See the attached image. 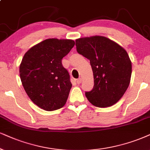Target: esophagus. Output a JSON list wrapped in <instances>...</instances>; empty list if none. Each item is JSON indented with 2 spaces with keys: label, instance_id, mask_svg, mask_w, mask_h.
Returning <instances> with one entry per match:
<instances>
[{
  "label": "esophagus",
  "instance_id": "esophagus-1",
  "mask_svg": "<svg viewBox=\"0 0 150 150\" xmlns=\"http://www.w3.org/2000/svg\"><path fill=\"white\" fill-rule=\"evenodd\" d=\"M76 82H77V84H80V83L81 82V78H79V79H77V81H76Z\"/></svg>",
  "mask_w": 150,
  "mask_h": 150
}]
</instances>
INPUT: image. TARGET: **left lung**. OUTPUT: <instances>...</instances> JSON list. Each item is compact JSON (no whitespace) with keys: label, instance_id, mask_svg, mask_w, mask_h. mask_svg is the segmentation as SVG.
<instances>
[{"label":"left lung","instance_id":"left-lung-1","mask_svg":"<svg viewBox=\"0 0 150 150\" xmlns=\"http://www.w3.org/2000/svg\"><path fill=\"white\" fill-rule=\"evenodd\" d=\"M77 51L89 59L94 86L85 95L97 107H111L126 92L132 76V62L127 51L109 38L92 36L75 40Z\"/></svg>","mask_w":150,"mask_h":150}]
</instances>
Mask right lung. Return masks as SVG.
I'll use <instances>...</instances> for the list:
<instances>
[{
  "mask_svg": "<svg viewBox=\"0 0 150 150\" xmlns=\"http://www.w3.org/2000/svg\"><path fill=\"white\" fill-rule=\"evenodd\" d=\"M75 45L71 39H48L30 48L19 67L20 78L34 104L45 111L63 107L72 87L62 59Z\"/></svg>",
  "mask_w": 150,
  "mask_h": 150,
  "instance_id": "1",
  "label": "right lung"
}]
</instances>
